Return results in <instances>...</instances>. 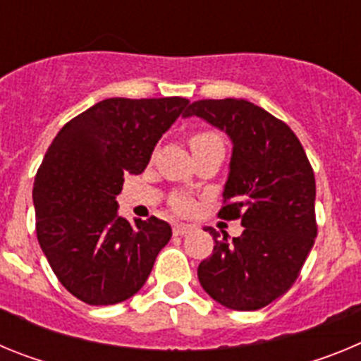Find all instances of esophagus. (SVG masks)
<instances>
[{"label":"esophagus","mask_w":361,"mask_h":361,"mask_svg":"<svg viewBox=\"0 0 361 361\" xmlns=\"http://www.w3.org/2000/svg\"><path fill=\"white\" fill-rule=\"evenodd\" d=\"M190 231H191V226H188V224H175L173 226L175 237H183V235H188Z\"/></svg>","instance_id":"esophagus-1"}]
</instances>
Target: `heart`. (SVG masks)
Listing matches in <instances>:
<instances>
[{"label":"heart","mask_w":361,"mask_h":361,"mask_svg":"<svg viewBox=\"0 0 361 361\" xmlns=\"http://www.w3.org/2000/svg\"><path fill=\"white\" fill-rule=\"evenodd\" d=\"M213 141H219V137L215 135V133L212 132H199V133H193L191 135V148H197V146H202V145H208V142H213ZM173 208L177 209V212H188V209L191 208V200L190 197L186 195H177L173 197Z\"/></svg>","instance_id":"obj_1"}]
</instances>
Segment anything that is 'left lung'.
<instances>
[{"instance_id":"1","label":"left lung","mask_w":361,"mask_h":361,"mask_svg":"<svg viewBox=\"0 0 361 361\" xmlns=\"http://www.w3.org/2000/svg\"><path fill=\"white\" fill-rule=\"evenodd\" d=\"M200 117L233 145L226 206L240 219V237L213 235V253L199 264L202 289L235 311H257L291 288L317 238V184L298 137L288 124L245 99H202L183 117Z\"/></svg>"}]
</instances>
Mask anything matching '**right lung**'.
Returning <instances> with one entry per match:
<instances>
[{"mask_svg":"<svg viewBox=\"0 0 361 361\" xmlns=\"http://www.w3.org/2000/svg\"><path fill=\"white\" fill-rule=\"evenodd\" d=\"M184 97H111L66 123L34 180L36 231L59 282L90 305L124 302L145 286L171 226L117 213L124 175L145 171Z\"/></svg>","mask_w":361,"mask_h":361,"instance_id":"right-lung-1","label":"right lung"}]
</instances>
